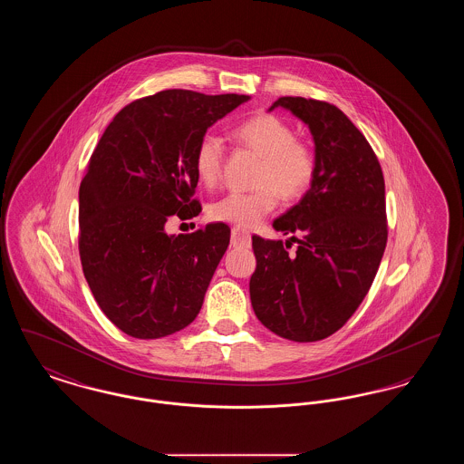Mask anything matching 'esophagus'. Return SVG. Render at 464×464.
Segmentation results:
<instances>
[{
  "mask_svg": "<svg viewBox=\"0 0 464 464\" xmlns=\"http://www.w3.org/2000/svg\"><path fill=\"white\" fill-rule=\"evenodd\" d=\"M231 245L233 246H248L250 245V233L243 227L231 229Z\"/></svg>",
  "mask_w": 464,
  "mask_h": 464,
  "instance_id": "esophagus-1",
  "label": "esophagus"
}]
</instances>
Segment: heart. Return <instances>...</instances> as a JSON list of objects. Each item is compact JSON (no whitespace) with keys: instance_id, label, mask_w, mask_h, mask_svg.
Instances as JSON below:
<instances>
[{"instance_id":"heart-1","label":"heart","mask_w":464,"mask_h":464,"mask_svg":"<svg viewBox=\"0 0 464 464\" xmlns=\"http://www.w3.org/2000/svg\"><path fill=\"white\" fill-rule=\"evenodd\" d=\"M238 140L263 156L256 191L231 189L216 199L208 214L212 219L254 227L278 205V193L285 199L303 197L316 172V158L308 144L295 139L294 129L273 114H257L235 130ZM224 144L214 132L201 135L195 150V170L199 180L212 186L222 170Z\"/></svg>"}]
</instances>
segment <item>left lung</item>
I'll use <instances>...</instances> for the list:
<instances>
[{"label":"left lung","instance_id":"8db88e82","mask_svg":"<svg viewBox=\"0 0 464 464\" xmlns=\"http://www.w3.org/2000/svg\"><path fill=\"white\" fill-rule=\"evenodd\" d=\"M276 108L308 127L316 172L301 201L273 221L290 235L285 245L252 237L250 301L266 329L313 343L339 331L374 282L388 238L384 177L343 111L304 97H280L267 111ZM292 241L294 255L286 250Z\"/></svg>","mask_w":464,"mask_h":464}]
</instances>
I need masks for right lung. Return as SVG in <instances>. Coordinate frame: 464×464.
<instances>
[{
    "label": "right lung",
    "instance_id": "1",
    "mask_svg": "<svg viewBox=\"0 0 464 464\" xmlns=\"http://www.w3.org/2000/svg\"><path fill=\"white\" fill-rule=\"evenodd\" d=\"M250 95L163 90L120 111L80 186V257L90 290L120 331L160 339L197 316L229 245L224 222L169 235L170 216H198L195 150Z\"/></svg>",
    "mask_w": 464,
    "mask_h": 464
}]
</instances>
